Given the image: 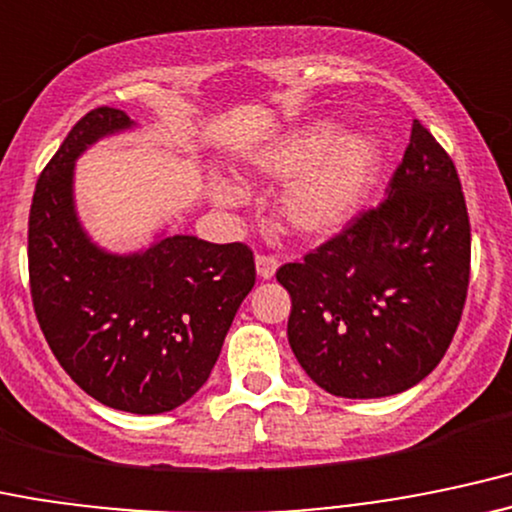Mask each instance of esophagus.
I'll list each match as a JSON object with an SVG mask.
<instances>
[{
	"instance_id": "1",
	"label": "esophagus",
	"mask_w": 512,
	"mask_h": 512,
	"mask_svg": "<svg viewBox=\"0 0 512 512\" xmlns=\"http://www.w3.org/2000/svg\"><path fill=\"white\" fill-rule=\"evenodd\" d=\"M278 266H280V258L278 256H273V254H258L256 256V273H258V278L271 280L273 275H275V271H278Z\"/></svg>"
}]
</instances>
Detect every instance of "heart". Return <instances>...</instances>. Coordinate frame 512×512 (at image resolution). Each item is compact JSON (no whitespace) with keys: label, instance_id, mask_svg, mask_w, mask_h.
Instances as JSON below:
<instances>
[{"label":"heart","instance_id":"1","mask_svg":"<svg viewBox=\"0 0 512 512\" xmlns=\"http://www.w3.org/2000/svg\"><path fill=\"white\" fill-rule=\"evenodd\" d=\"M336 123L319 120L280 137L256 157V169L271 179H290L280 193V215L295 232L319 237L338 229L363 205L375 181L380 152L360 132L338 137ZM212 198L222 208L246 200L239 181L215 179Z\"/></svg>","mask_w":512,"mask_h":512}]
</instances>
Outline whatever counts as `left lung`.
Returning <instances> with one entry per match:
<instances>
[{
	"label": "left lung",
	"mask_w": 512,
	"mask_h": 512,
	"mask_svg": "<svg viewBox=\"0 0 512 512\" xmlns=\"http://www.w3.org/2000/svg\"><path fill=\"white\" fill-rule=\"evenodd\" d=\"M472 227L450 154L413 120L377 208L285 263L287 341L333 396L380 399L428 377L450 348L469 287Z\"/></svg>",
	"instance_id": "left-lung-1"
}]
</instances>
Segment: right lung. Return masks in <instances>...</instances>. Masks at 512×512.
<instances>
[{"label":"right lung","instance_id":"1","mask_svg":"<svg viewBox=\"0 0 512 512\" xmlns=\"http://www.w3.org/2000/svg\"><path fill=\"white\" fill-rule=\"evenodd\" d=\"M130 125L118 108H94L45 166L28 215V278L62 370L101 404L147 416L186 404L208 382L256 263L241 241L186 234L130 256L91 244L74 212V159Z\"/></svg>","mask_w":512,"mask_h":512}]
</instances>
